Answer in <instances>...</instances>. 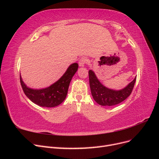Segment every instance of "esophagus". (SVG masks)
<instances>
[{"label": "esophagus", "mask_w": 159, "mask_h": 159, "mask_svg": "<svg viewBox=\"0 0 159 159\" xmlns=\"http://www.w3.org/2000/svg\"><path fill=\"white\" fill-rule=\"evenodd\" d=\"M88 60L86 58H84V57H82V58H81L79 61V66L80 67H84L85 66V64L86 63H88Z\"/></svg>", "instance_id": "34e87169"}]
</instances>
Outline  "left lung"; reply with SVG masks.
Listing matches in <instances>:
<instances>
[{
	"label": "left lung",
	"mask_w": 159,
	"mask_h": 159,
	"mask_svg": "<svg viewBox=\"0 0 159 159\" xmlns=\"http://www.w3.org/2000/svg\"><path fill=\"white\" fill-rule=\"evenodd\" d=\"M89 79L93 99L103 106H113L125 100L131 95L136 81V78H134L126 87L120 90H115L104 86L100 82L95 72L91 70L89 71Z\"/></svg>",
	"instance_id": "8db88e82"
}]
</instances>
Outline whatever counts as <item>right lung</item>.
<instances>
[{
  "mask_svg": "<svg viewBox=\"0 0 159 159\" xmlns=\"http://www.w3.org/2000/svg\"><path fill=\"white\" fill-rule=\"evenodd\" d=\"M78 63L71 64L64 74L55 83L42 89L28 88L24 83L20 74V80L24 93L31 102L41 107H54L61 104L66 99L70 81L78 70Z\"/></svg>",
  "mask_w": 159,
  "mask_h": 159,
  "instance_id": "add662e5",
  "label": "right lung"
}]
</instances>
